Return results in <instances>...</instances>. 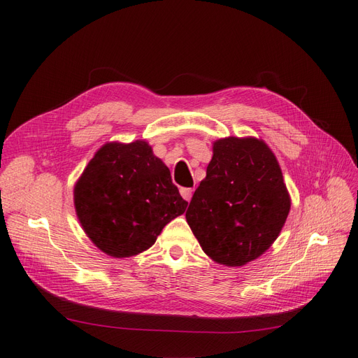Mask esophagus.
Wrapping results in <instances>:
<instances>
[{"label": "esophagus", "instance_id": "34e87169", "mask_svg": "<svg viewBox=\"0 0 358 358\" xmlns=\"http://www.w3.org/2000/svg\"><path fill=\"white\" fill-rule=\"evenodd\" d=\"M192 192H194V189L192 188H180V196L185 199L187 201H189L191 200V197H192Z\"/></svg>", "mask_w": 358, "mask_h": 358}]
</instances>
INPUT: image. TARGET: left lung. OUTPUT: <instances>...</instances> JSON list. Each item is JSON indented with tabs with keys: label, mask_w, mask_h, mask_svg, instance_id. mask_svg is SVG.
Instances as JSON below:
<instances>
[{
	"label": "left lung",
	"mask_w": 358,
	"mask_h": 358,
	"mask_svg": "<svg viewBox=\"0 0 358 358\" xmlns=\"http://www.w3.org/2000/svg\"><path fill=\"white\" fill-rule=\"evenodd\" d=\"M289 208L282 170L263 140L225 137L213 143L185 216L213 262L239 267L272 246Z\"/></svg>",
	"instance_id": "8db88e82"
}]
</instances>
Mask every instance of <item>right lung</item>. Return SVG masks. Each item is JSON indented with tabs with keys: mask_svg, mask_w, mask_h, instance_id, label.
Wrapping results in <instances>:
<instances>
[{
	"mask_svg": "<svg viewBox=\"0 0 358 358\" xmlns=\"http://www.w3.org/2000/svg\"><path fill=\"white\" fill-rule=\"evenodd\" d=\"M187 206L170 170L143 140L101 146L74 187L82 229L115 258L146 251Z\"/></svg>",
	"mask_w": 358,
	"mask_h": 358,
	"instance_id": "right-lung-1",
	"label": "right lung"
}]
</instances>
